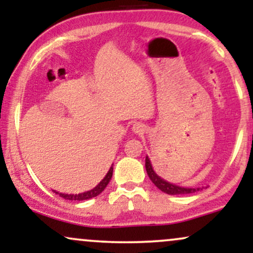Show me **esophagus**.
I'll use <instances>...</instances> for the list:
<instances>
[{"label":"esophagus","mask_w":253,"mask_h":253,"mask_svg":"<svg viewBox=\"0 0 253 253\" xmlns=\"http://www.w3.org/2000/svg\"><path fill=\"white\" fill-rule=\"evenodd\" d=\"M133 128H134V132L135 133H140V132H143V130H144L143 126H141L140 124H135L134 126H133Z\"/></svg>","instance_id":"34e87169"}]
</instances>
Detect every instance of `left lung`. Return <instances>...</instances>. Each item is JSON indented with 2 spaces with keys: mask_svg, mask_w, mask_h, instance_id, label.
I'll list each match as a JSON object with an SVG mask.
<instances>
[{
  "mask_svg": "<svg viewBox=\"0 0 253 253\" xmlns=\"http://www.w3.org/2000/svg\"><path fill=\"white\" fill-rule=\"evenodd\" d=\"M145 168H146V172L149 175L150 179L152 181L153 184L156 185L158 189H161L162 191H164L165 194H169V195H179V194H193L195 191H199L201 188H184V187H179V185L173 184V183H169L167 181H164L163 178H161L157 173L155 172V170L152 169V165H151V162L149 159V157L146 156V159H145Z\"/></svg>",
  "mask_w": 253,
  "mask_h": 253,
  "instance_id": "8db88e82",
  "label": "left lung"
}]
</instances>
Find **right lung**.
<instances>
[{"label":"right lung","instance_id":"1","mask_svg":"<svg viewBox=\"0 0 253 253\" xmlns=\"http://www.w3.org/2000/svg\"><path fill=\"white\" fill-rule=\"evenodd\" d=\"M113 176V167L110 168L108 172H107V175L101 181L96 187L94 188V189L89 190V191H85V193H81V194H62V193H58V191H54L56 194H59L60 197H63V199L65 200H71V201H84V200H89V199H92V197L100 195L101 193L104 190V188L108 185V183L110 181V178H112Z\"/></svg>","mask_w":253,"mask_h":253}]
</instances>
